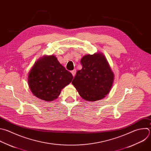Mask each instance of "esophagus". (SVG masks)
Returning a JSON list of instances; mask_svg holds the SVG:
<instances>
[{"mask_svg": "<svg viewBox=\"0 0 151 151\" xmlns=\"http://www.w3.org/2000/svg\"><path fill=\"white\" fill-rule=\"evenodd\" d=\"M71 73H72V75L73 76H75V74H76V69H74V70H72L71 71Z\"/></svg>", "mask_w": 151, "mask_h": 151, "instance_id": "obj_1", "label": "esophagus"}]
</instances>
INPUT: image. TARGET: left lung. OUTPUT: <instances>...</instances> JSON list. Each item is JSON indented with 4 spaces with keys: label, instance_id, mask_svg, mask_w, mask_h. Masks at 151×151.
I'll return each mask as SVG.
<instances>
[{
    "label": "left lung",
    "instance_id": "obj_1",
    "mask_svg": "<svg viewBox=\"0 0 151 151\" xmlns=\"http://www.w3.org/2000/svg\"><path fill=\"white\" fill-rule=\"evenodd\" d=\"M81 63L82 69L77 71L72 82L81 96L89 101L104 98L114 81V74L105 56L100 53L88 55Z\"/></svg>",
    "mask_w": 151,
    "mask_h": 151
}]
</instances>
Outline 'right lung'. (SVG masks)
<instances>
[{
	"label": "right lung",
	"mask_w": 151,
	"mask_h": 151,
	"mask_svg": "<svg viewBox=\"0 0 151 151\" xmlns=\"http://www.w3.org/2000/svg\"><path fill=\"white\" fill-rule=\"evenodd\" d=\"M72 74L54 56H45L34 65L28 75V85L37 98L50 101L57 98L62 89L71 82Z\"/></svg>",
	"instance_id": "1"
}]
</instances>
